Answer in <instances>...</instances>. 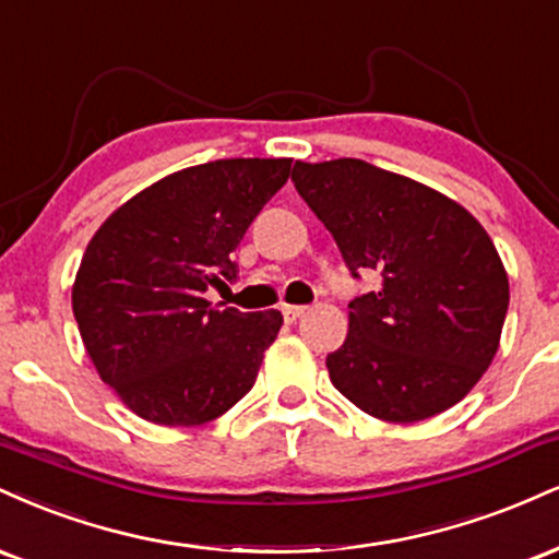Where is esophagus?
I'll list each match as a JSON object with an SVG mask.
<instances>
[{
    "label": "esophagus",
    "instance_id": "1",
    "mask_svg": "<svg viewBox=\"0 0 559 559\" xmlns=\"http://www.w3.org/2000/svg\"><path fill=\"white\" fill-rule=\"evenodd\" d=\"M306 313V306H282V317H285L287 324L298 321Z\"/></svg>",
    "mask_w": 559,
    "mask_h": 559
}]
</instances>
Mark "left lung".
I'll return each mask as SVG.
<instances>
[{
  "label": "left lung",
  "mask_w": 559,
  "mask_h": 559,
  "mask_svg": "<svg viewBox=\"0 0 559 559\" xmlns=\"http://www.w3.org/2000/svg\"><path fill=\"white\" fill-rule=\"evenodd\" d=\"M293 182L353 280L382 277L350 300L347 340L326 356L332 384L392 424L461 403L495 358L510 304L487 229L448 195L364 159L295 162Z\"/></svg>",
  "instance_id": "obj_1"
}]
</instances>
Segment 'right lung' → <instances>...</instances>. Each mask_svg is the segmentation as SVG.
I'll list each match as a JSON object with an SVG mask.
<instances>
[{"label":"right lung","mask_w":559,"mask_h":559,"mask_svg":"<svg viewBox=\"0 0 559 559\" xmlns=\"http://www.w3.org/2000/svg\"><path fill=\"white\" fill-rule=\"evenodd\" d=\"M290 177V159H216L141 190L85 248L72 313L104 384L162 426L214 421L251 390L280 311L214 308L233 251Z\"/></svg>","instance_id":"obj_1"}]
</instances>
